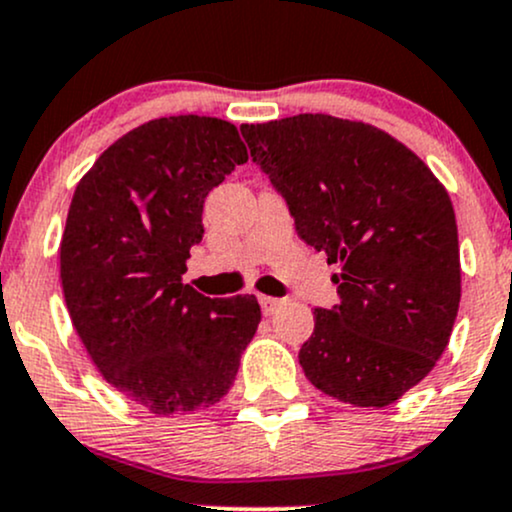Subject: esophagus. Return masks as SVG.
<instances>
[{"mask_svg": "<svg viewBox=\"0 0 512 512\" xmlns=\"http://www.w3.org/2000/svg\"><path fill=\"white\" fill-rule=\"evenodd\" d=\"M260 305H262L264 315H274L276 310L284 305V301H281V298H272V296H260Z\"/></svg>", "mask_w": 512, "mask_h": 512, "instance_id": "obj_1", "label": "esophagus"}]
</instances>
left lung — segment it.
<instances>
[{"label":"left lung","instance_id":"left-lung-1","mask_svg":"<svg viewBox=\"0 0 512 512\" xmlns=\"http://www.w3.org/2000/svg\"><path fill=\"white\" fill-rule=\"evenodd\" d=\"M342 303L315 310L298 361L317 390L383 409L431 373L460 308L448 190L414 151L358 120L303 113L240 125Z\"/></svg>","mask_w":512,"mask_h":512}]
</instances>
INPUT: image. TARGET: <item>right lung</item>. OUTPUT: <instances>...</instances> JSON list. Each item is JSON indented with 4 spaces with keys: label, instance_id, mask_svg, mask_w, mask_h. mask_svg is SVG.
Wrapping results in <instances>:
<instances>
[{
    "label": "right lung",
    "instance_id": "right-lung-1",
    "mask_svg": "<svg viewBox=\"0 0 512 512\" xmlns=\"http://www.w3.org/2000/svg\"><path fill=\"white\" fill-rule=\"evenodd\" d=\"M245 161L231 122L158 117L110 144L69 204L60 279L74 330L108 385L156 416L221 402L262 320L255 296L182 284L204 199Z\"/></svg>",
    "mask_w": 512,
    "mask_h": 512
}]
</instances>
